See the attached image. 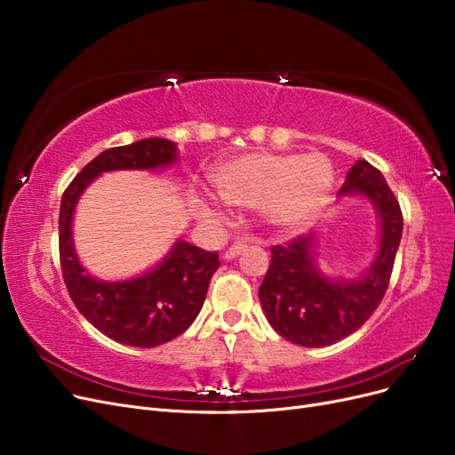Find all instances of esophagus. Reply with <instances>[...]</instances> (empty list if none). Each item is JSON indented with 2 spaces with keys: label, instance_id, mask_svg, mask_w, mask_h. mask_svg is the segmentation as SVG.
Instances as JSON below:
<instances>
[{
  "label": "esophagus",
  "instance_id": "esophagus-1",
  "mask_svg": "<svg viewBox=\"0 0 455 455\" xmlns=\"http://www.w3.org/2000/svg\"><path fill=\"white\" fill-rule=\"evenodd\" d=\"M244 246H246V243H244V241H235V243H233V244L229 246V249L226 251L224 258H226V259H233V258L241 254V251L244 249Z\"/></svg>",
  "mask_w": 455,
  "mask_h": 455
}]
</instances>
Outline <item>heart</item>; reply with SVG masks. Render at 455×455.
I'll return each mask as SVG.
<instances>
[{
    "label": "heart",
    "mask_w": 455,
    "mask_h": 455,
    "mask_svg": "<svg viewBox=\"0 0 455 455\" xmlns=\"http://www.w3.org/2000/svg\"><path fill=\"white\" fill-rule=\"evenodd\" d=\"M226 201L259 206L269 224L281 229L307 226L332 189V167L323 156L249 154L220 164L212 172Z\"/></svg>",
    "instance_id": "obj_1"
}]
</instances>
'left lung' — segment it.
Returning a JSON list of instances; mask_svg holds the SVG:
<instances>
[{"instance_id": "8db88e82", "label": "left lung", "mask_w": 455, "mask_h": 455, "mask_svg": "<svg viewBox=\"0 0 455 455\" xmlns=\"http://www.w3.org/2000/svg\"><path fill=\"white\" fill-rule=\"evenodd\" d=\"M363 194L381 220L379 254L361 281H328L311 258L313 235H298L271 246V264L258 288L269 324L284 339L323 347L359 330L387 292L395 256L403 237V211L383 174L364 159L356 161L339 196Z\"/></svg>"}]
</instances>
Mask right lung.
I'll use <instances>...</instances> for the list:
<instances>
[{"label": "right lung", "mask_w": 455, "mask_h": 455, "mask_svg": "<svg viewBox=\"0 0 455 455\" xmlns=\"http://www.w3.org/2000/svg\"><path fill=\"white\" fill-rule=\"evenodd\" d=\"M176 161V146L146 139L102 151L64 189L59 214L62 277L74 306L104 336L132 347L163 346L191 326L199 315L214 271L216 252L178 241L154 271L125 283L92 279L79 266L72 243V214L84 189L96 176L117 169H157Z\"/></svg>", "instance_id": "1"}]
</instances>
